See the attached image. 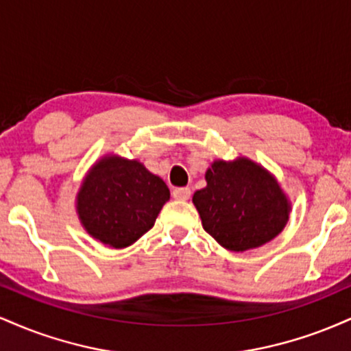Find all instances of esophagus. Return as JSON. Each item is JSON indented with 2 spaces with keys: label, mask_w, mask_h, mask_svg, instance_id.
<instances>
[{
  "label": "esophagus",
  "mask_w": 351,
  "mask_h": 351,
  "mask_svg": "<svg viewBox=\"0 0 351 351\" xmlns=\"http://www.w3.org/2000/svg\"><path fill=\"white\" fill-rule=\"evenodd\" d=\"M191 196V189L189 188H175L173 189V198L180 201H186Z\"/></svg>",
  "instance_id": "1"
}]
</instances>
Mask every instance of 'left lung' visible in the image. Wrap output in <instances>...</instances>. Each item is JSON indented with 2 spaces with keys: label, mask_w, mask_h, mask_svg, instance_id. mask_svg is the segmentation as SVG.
<instances>
[{
  "label": "left lung",
  "mask_w": 351,
  "mask_h": 351,
  "mask_svg": "<svg viewBox=\"0 0 351 351\" xmlns=\"http://www.w3.org/2000/svg\"><path fill=\"white\" fill-rule=\"evenodd\" d=\"M206 188L193 195L204 231L234 252L259 247L285 228L291 201L277 180L252 160H216Z\"/></svg>",
  "instance_id": "obj_1"
}]
</instances>
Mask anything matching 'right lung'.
<instances>
[{"instance_id":"1","label":"right lung","mask_w":351,"mask_h":351,"mask_svg":"<svg viewBox=\"0 0 351 351\" xmlns=\"http://www.w3.org/2000/svg\"><path fill=\"white\" fill-rule=\"evenodd\" d=\"M170 189L136 160L100 158L77 193V215L94 239L122 249L150 231Z\"/></svg>"}]
</instances>
